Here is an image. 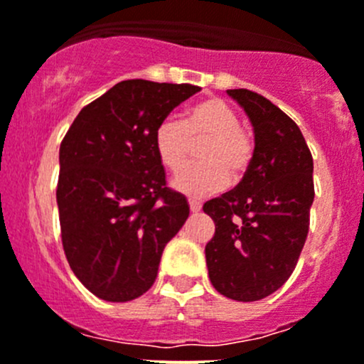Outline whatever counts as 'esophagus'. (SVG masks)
<instances>
[{"label": "esophagus", "mask_w": 364, "mask_h": 364, "mask_svg": "<svg viewBox=\"0 0 364 364\" xmlns=\"http://www.w3.org/2000/svg\"><path fill=\"white\" fill-rule=\"evenodd\" d=\"M188 204H190V211H192V213H197V211H200V208H203L200 200H197V199H190Z\"/></svg>", "instance_id": "1"}]
</instances>
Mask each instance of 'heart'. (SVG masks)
<instances>
[{
  "label": "heart",
  "instance_id": "1",
  "mask_svg": "<svg viewBox=\"0 0 364 364\" xmlns=\"http://www.w3.org/2000/svg\"><path fill=\"white\" fill-rule=\"evenodd\" d=\"M240 126L238 114L217 97L193 105L183 122L165 119L154 133V149L171 172L181 171L192 142L206 140L199 151L204 165L179 172L172 186L185 196L204 197L224 188L228 176L242 178L252 160L254 146L249 133Z\"/></svg>",
  "mask_w": 364,
  "mask_h": 364
}]
</instances>
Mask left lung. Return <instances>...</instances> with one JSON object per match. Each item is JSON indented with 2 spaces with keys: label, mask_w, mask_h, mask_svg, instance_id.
<instances>
[{
  "label": "left lung",
  "mask_w": 364,
  "mask_h": 364,
  "mask_svg": "<svg viewBox=\"0 0 364 364\" xmlns=\"http://www.w3.org/2000/svg\"><path fill=\"white\" fill-rule=\"evenodd\" d=\"M228 96L252 124L254 153L236 188L204 203L215 222L204 252L215 290L252 302L279 290L295 270L315 199L313 158L299 126L267 97L247 88Z\"/></svg>",
  "instance_id": "obj_1"
}]
</instances>
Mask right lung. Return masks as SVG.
<instances>
[{
    "mask_svg": "<svg viewBox=\"0 0 364 364\" xmlns=\"http://www.w3.org/2000/svg\"><path fill=\"white\" fill-rule=\"evenodd\" d=\"M199 87L126 80L83 108L60 146L56 186L67 261L88 291L128 302L153 287L161 252L188 218L165 186L154 133Z\"/></svg>",
    "mask_w": 364,
    "mask_h": 364,
    "instance_id": "1",
    "label": "right lung"
}]
</instances>
